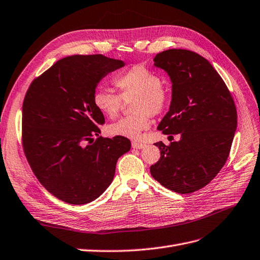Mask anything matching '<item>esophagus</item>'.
Segmentation results:
<instances>
[{
    "instance_id": "esophagus-1",
    "label": "esophagus",
    "mask_w": 260,
    "mask_h": 260,
    "mask_svg": "<svg viewBox=\"0 0 260 260\" xmlns=\"http://www.w3.org/2000/svg\"><path fill=\"white\" fill-rule=\"evenodd\" d=\"M146 145L144 143H139V142H132V147L133 148H137V149H141V148H144Z\"/></svg>"
}]
</instances>
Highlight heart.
Segmentation results:
<instances>
[{
  "label": "heart",
  "mask_w": 260,
  "mask_h": 260,
  "mask_svg": "<svg viewBox=\"0 0 260 260\" xmlns=\"http://www.w3.org/2000/svg\"><path fill=\"white\" fill-rule=\"evenodd\" d=\"M119 94L100 88L93 95L98 111L108 118H115L124 102H131V116L122 117L107 125L112 136L140 139L149 127V116L160 114L168 102V92L161 83L160 76L144 65H136L124 70L114 79Z\"/></svg>",
  "instance_id": "heart-1"
}]
</instances>
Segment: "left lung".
<instances>
[{
    "label": "left lung",
    "instance_id": "1",
    "mask_svg": "<svg viewBox=\"0 0 260 260\" xmlns=\"http://www.w3.org/2000/svg\"><path fill=\"white\" fill-rule=\"evenodd\" d=\"M154 66L167 73L171 102L157 129L180 140L160 149L152 177L169 190L187 194L207 185L229 156L238 124L237 108L221 77L210 62L188 50L158 53Z\"/></svg>",
    "mask_w": 260,
    "mask_h": 260
}]
</instances>
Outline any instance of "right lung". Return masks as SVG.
I'll return each instance as SVG.
<instances>
[{"instance_id": "right-lung-1", "label": "right lung", "mask_w": 260, "mask_h": 260, "mask_svg": "<svg viewBox=\"0 0 260 260\" xmlns=\"http://www.w3.org/2000/svg\"><path fill=\"white\" fill-rule=\"evenodd\" d=\"M124 66L103 55L57 60L32 81L22 104V146L40 183L58 200L82 205L111 185L127 138L99 136L105 122L93 103L99 82Z\"/></svg>"}]
</instances>
